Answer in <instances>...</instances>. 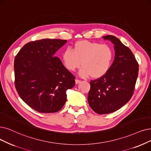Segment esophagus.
Listing matches in <instances>:
<instances>
[{
	"mask_svg": "<svg viewBox=\"0 0 151 151\" xmlns=\"http://www.w3.org/2000/svg\"><path fill=\"white\" fill-rule=\"evenodd\" d=\"M75 82H76V84H78V83H79L81 82V81L79 80V79H76V80H75Z\"/></svg>",
	"mask_w": 151,
	"mask_h": 151,
	"instance_id": "34e87169",
	"label": "esophagus"
}]
</instances>
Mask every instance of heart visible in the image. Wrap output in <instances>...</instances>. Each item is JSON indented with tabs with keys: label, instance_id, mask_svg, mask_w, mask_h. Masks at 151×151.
<instances>
[{
	"label": "heart",
	"instance_id": "heart-1",
	"mask_svg": "<svg viewBox=\"0 0 151 151\" xmlns=\"http://www.w3.org/2000/svg\"><path fill=\"white\" fill-rule=\"evenodd\" d=\"M112 48L108 45L88 40L78 41L62 55L63 63L69 71L81 68L79 74L83 77L90 76L92 79H99L109 71L113 61Z\"/></svg>",
	"mask_w": 151,
	"mask_h": 151
}]
</instances>
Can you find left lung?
Returning a JSON list of instances; mask_svg holds the SVG:
<instances>
[{
  "label": "left lung",
  "instance_id": "8db88e82",
  "mask_svg": "<svg viewBox=\"0 0 151 151\" xmlns=\"http://www.w3.org/2000/svg\"><path fill=\"white\" fill-rule=\"evenodd\" d=\"M103 38L114 44L115 56L109 71L90 82L88 102L92 109L100 114L115 111L131 99L139 71L138 63L128 47L114 36H104Z\"/></svg>",
  "mask_w": 151,
  "mask_h": 151
}]
</instances>
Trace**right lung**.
Instances as JSON below:
<instances>
[{
  "instance_id": "obj_1",
  "label": "right lung",
  "mask_w": 151,
  "mask_h": 151,
  "mask_svg": "<svg viewBox=\"0 0 151 151\" xmlns=\"http://www.w3.org/2000/svg\"><path fill=\"white\" fill-rule=\"evenodd\" d=\"M67 40L43 39L24 45L15 58V86L23 101L40 113L59 111L75 77L55 52Z\"/></svg>"
}]
</instances>
